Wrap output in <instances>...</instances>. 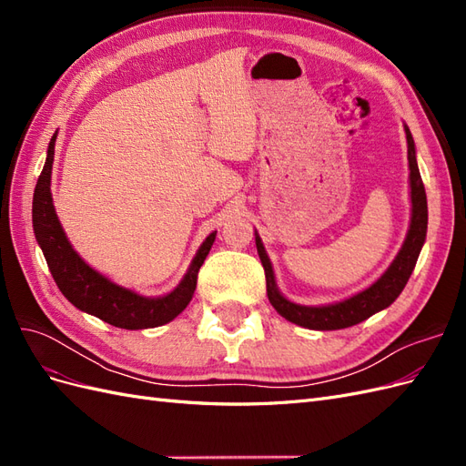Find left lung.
Masks as SVG:
<instances>
[{"label": "left lung", "instance_id": "left-lung-1", "mask_svg": "<svg viewBox=\"0 0 466 466\" xmlns=\"http://www.w3.org/2000/svg\"><path fill=\"white\" fill-rule=\"evenodd\" d=\"M406 132V142H408V167H410V200H412V218H410V229L406 233L404 245L397 258L387 268V272L380 276L373 286L363 289L351 298L338 301L332 305H320V307H307L298 305L284 295L279 293L276 288L272 262L268 258L266 250L262 247L260 237L257 235V250L260 262L264 266L266 274V293L268 299H270L272 307L276 311L288 319L293 324H299V327L311 329V330H338V329H348L354 327V324L370 319L371 315L383 311L394 299L399 298L400 291L404 289L408 278H410L416 260L420 257L421 245L426 241V231H428V200H426V188L424 182H421L418 163H416V147L410 130L404 126Z\"/></svg>", "mask_w": 466, "mask_h": 466}]
</instances>
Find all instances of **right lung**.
I'll return each mask as SVG.
<instances>
[{"instance_id": "1", "label": "right lung", "mask_w": 466, "mask_h": 466, "mask_svg": "<svg viewBox=\"0 0 466 466\" xmlns=\"http://www.w3.org/2000/svg\"><path fill=\"white\" fill-rule=\"evenodd\" d=\"M54 146L56 134L48 144L46 163L38 177L33 196V228L36 241L42 252H45L52 278L64 293V298L76 305L79 311L95 315L96 319L112 324V327L126 330L153 329L171 322L177 315L185 311L192 299L196 281H198V270L216 241V231L206 237L180 284L163 298H144V295H137L132 289L116 286L115 281L93 270L77 255L67 241L58 216H56L50 194Z\"/></svg>"}]
</instances>
